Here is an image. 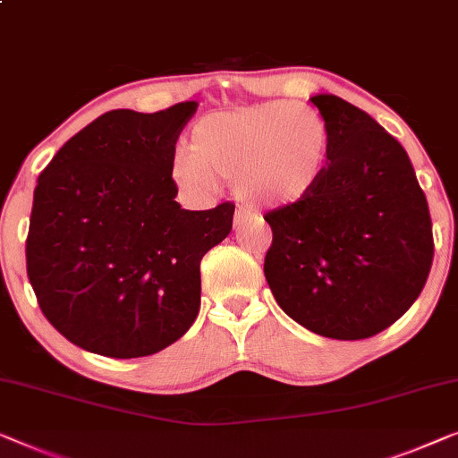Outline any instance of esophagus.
Returning a JSON list of instances; mask_svg holds the SVG:
<instances>
[{"label":"esophagus","mask_w":458,"mask_h":458,"mask_svg":"<svg viewBox=\"0 0 458 458\" xmlns=\"http://www.w3.org/2000/svg\"><path fill=\"white\" fill-rule=\"evenodd\" d=\"M252 216H255V214H252L250 209H247V208H238L236 214H234V224H236V226H241L242 222H247L249 217H252Z\"/></svg>","instance_id":"obj_1"}]
</instances>
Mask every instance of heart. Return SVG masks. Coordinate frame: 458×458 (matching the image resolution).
<instances>
[{"instance_id": "heart-1", "label": "heart", "mask_w": 458, "mask_h": 458, "mask_svg": "<svg viewBox=\"0 0 458 458\" xmlns=\"http://www.w3.org/2000/svg\"><path fill=\"white\" fill-rule=\"evenodd\" d=\"M329 152L323 114L292 100H269L197 121L191 149L174 156L173 174L189 193H211L217 179H226L236 181L244 203L285 208L317 189Z\"/></svg>"}]
</instances>
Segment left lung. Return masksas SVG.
I'll list each match as a JSON object with an SVG mask.
<instances>
[{
  "instance_id": "obj_1",
  "label": "left lung",
  "mask_w": 458,
  "mask_h": 458,
  "mask_svg": "<svg viewBox=\"0 0 458 458\" xmlns=\"http://www.w3.org/2000/svg\"><path fill=\"white\" fill-rule=\"evenodd\" d=\"M331 131L325 176L271 209L265 277L285 315L317 335L356 341L401 318L424 290L432 220L403 146L333 94L312 97Z\"/></svg>"
}]
</instances>
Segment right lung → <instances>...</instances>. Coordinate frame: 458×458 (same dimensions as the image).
Masks as SVG:
<instances>
[{
  "label": "right lung",
  "mask_w": 458,
  "mask_h": 458,
  "mask_svg": "<svg viewBox=\"0 0 458 458\" xmlns=\"http://www.w3.org/2000/svg\"><path fill=\"white\" fill-rule=\"evenodd\" d=\"M197 106L108 111L38 176L26 271L47 320L81 350L152 356L197 318L201 259L234 217V203L189 211L174 201V146Z\"/></svg>",
  "instance_id": "obj_1"
}]
</instances>
